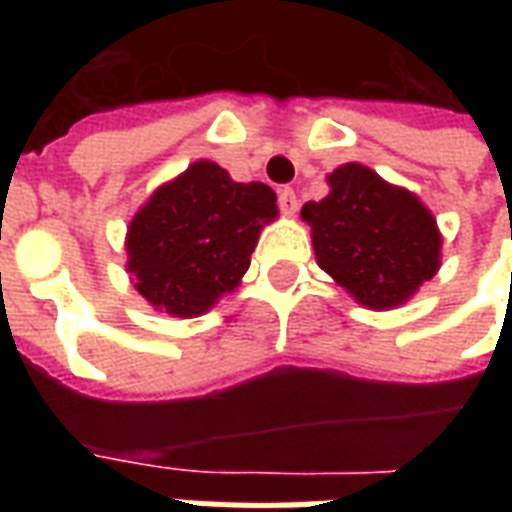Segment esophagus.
I'll use <instances>...</instances> for the list:
<instances>
[{"mask_svg":"<svg viewBox=\"0 0 512 512\" xmlns=\"http://www.w3.org/2000/svg\"><path fill=\"white\" fill-rule=\"evenodd\" d=\"M279 209L281 215L292 217L297 212V193L292 188H281L279 191Z\"/></svg>","mask_w":512,"mask_h":512,"instance_id":"34e87169","label":"esophagus"}]
</instances>
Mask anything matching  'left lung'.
I'll use <instances>...</instances> for the list:
<instances>
[{"instance_id":"left-lung-1","label":"left lung","mask_w":512,"mask_h":512,"mask_svg":"<svg viewBox=\"0 0 512 512\" xmlns=\"http://www.w3.org/2000/svg\"><path fill=\"white\" fill-rule=\"evenodd\" d=\"M327 183L329 196L300 212L311 225L321 271L366 308L406 303L441 265L436 217L414 193L364 164H342Z\"/></svg>"}]
</instances>
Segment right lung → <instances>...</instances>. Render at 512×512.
<instances>
[{
    "label": "right lung",
    "mask_w": 512,
    "mask_h": 512,
    "mask_svg": "<svg viewBox=\"0 0 512 512\" xmlns=\"http://www.w3.org/2000/svg\"><path fill=\"white\" fill-rule=\"evenodd\" d=\"M279 215L265 183H236L215 162L156 188L127 228V271L156 311L191 319L239 287L260 231Z\"/></svg>",
    "instance_id": "add662e5"
}]
</instances>
